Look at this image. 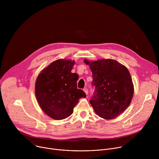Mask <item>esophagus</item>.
I'll use <instances>...</instances> for the list:
<instances>
[{
	"mask_svg": "<svg viewBox=\"0 0 159 159\" xmlns=\"http://www.w3.org/2000/svg\"><path fill=\"white\" fill-rule=\"evenodd\" d=\"M84 93H85V94H86V95H87V94H88V90H87V88L84 89Z\"/></svg>",
	"mask_w": 159,
	"mask_h": 159,
	"instance_id": "34e87169",
	"label": "esophagus"
}]
</instances>
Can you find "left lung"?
Here are the masks:
<instances>
[{
  "label": "left lung",
  "mask_w": 159,
  "mask_h": 159,
  "mask_svg": "<svg viewBox=\"0 0 159 159\" xmlns=\"http://www.w3.org/2000/svg\"><path fill=\"white\" fill-rule=\"evenodd\" d=\"M84 62L93 73L95 93L90 103L96 114L105 120L118 117L128 107L133 96L134 86L127 68L112 59Z\"/></svg>",
  "instance_id": "8db88e82"
}]
</instances>
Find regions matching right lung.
<instances>
[{
  "label": "right lung",
  "mask_w": 159,
  "mask_h": 159,
  "mask_svg": "<svg viewBox=\"0 0 159 159\" xmlns=\"http://www.w3.org/2000/svg\"><path fill=\"white\" fill-rule=\"evenodd\" d=\"M74 60L58 59L43 69L35 83V95L43 111L49 117L61 120L70 116L81 98L86 95L78 89L79 75L72 73Z\"/></svg>",
  "instance_id": "right-lung-1"
}]
</instances>
